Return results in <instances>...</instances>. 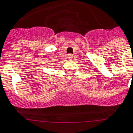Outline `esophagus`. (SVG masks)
<instances>
[{"instance_id":"esophagus-1","label":"esophagus","mask_w":133,"mask_h":133,"mask_svg":"<svg viewBox=\"0 0 133 133\" xmlns=\"http://www.w3.org/2000/svg\"><path fill=\"white\" fill-rule=\"evenodd\" d=\"M67 58L69 60H72V58H73V55H72V54H69V55L67 56Z\"/></svg>"}]
</instances>
